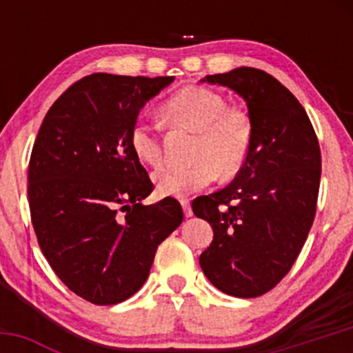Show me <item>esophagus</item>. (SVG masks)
I'll list each match as a JSON object with an SVG mask.
<instances>
[{
  "label": "esophagus",
  "instance_id": "obj_1",
  "mask_svg": "<svg viewBox=\"0 0 353 353\" xmlns=\"http://www.w3.org/2000/svg\"><path fill=\"white\" fill-rule=\"evenodd\" d=\"M181 206H183V210H184V215H186V216L193 215V210H191L190 199H181Z\"/></svg>",
  "mask_w": 353,
  "mask_h": 353
}]
</instances>
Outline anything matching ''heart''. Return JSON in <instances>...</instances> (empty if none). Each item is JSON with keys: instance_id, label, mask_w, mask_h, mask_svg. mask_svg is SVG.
<instances>
[{"instance_id": "obj_1", "label": "heart", "mask_w": 353, "mask_h": 353, "mask_svg": "<svg viewBox=\"0 0 353 353\" xmlns=\"http://www.w3.org/2000/svg\"><path fill=\"white\" fill-rule=\"evenodd\" d=\"M167 121L196 131L191 163H165L154 172L157 193L162 196H188L210 186L219 177L241 170L252 140L251 121L243 110L230 109L225 99L203 87H186L163 104ZM134 155L154 165L160 160V141L152 123L138 119L130 133Z\"/></svg>"}]
</instances>
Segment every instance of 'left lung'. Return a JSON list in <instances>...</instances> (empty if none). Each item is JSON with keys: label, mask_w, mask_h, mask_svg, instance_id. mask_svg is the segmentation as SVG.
Instances as JSON below:
<instances>
[{"label": "left lung", "mask_w": 353, "mask_h": 353, "mask_svg": "<svg viewBox=\"0 0 353 353\" xmlns=\"http://www.w3.org/2000/svg\"><path fill=\"white\" fill-rule=\"evenodd\" d=\"M201 81L243 97L252 140L232 183L193 201L194 215L213 229L199 265L223 294L258 297L287 275L311 230L321 179L318 138L297 99L265 71L241 66Z\"/></svg>", "instance_id": "1"}]
</instances>
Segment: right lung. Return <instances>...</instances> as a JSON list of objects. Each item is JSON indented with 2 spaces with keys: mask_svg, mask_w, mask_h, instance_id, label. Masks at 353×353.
Wrapping results in <instances>:
<instances>
[{
  "mask_svg": "<svg viewBox=\"0 0 353 353\" xmlns=\"http://www.w3.org/2000/svg\"><path fill=\"white\" fill-rule=\"evenodd\" d=\"M172 81L81 78L48 110L35 138L28 163L35 236L59 280L92 304H117L140 290L159 244L183 222L177 199L141 205L154 184L130 141L140 110Z\"/></svg>",
  "mask_w": 353,
  "mask_h": 353,
  "instance_id": "add662e5",
  "label": "right lung"
}]
</instances>
